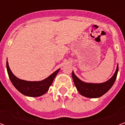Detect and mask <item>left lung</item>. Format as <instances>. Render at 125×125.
I'll use <instances>...</instances> for the list:
<instances>
[{
  "label": "left lung",
  "mask_w": 125,
  "mask_h": 125,
  "mask_svg": "<svg viewBox=\"0 0 125 125\" xmlns=\"http://www.w3.org/2000/svg\"><path fill=\"white\" fill-rule=\"evenodd\" d=\"M118 69L119 67L117 64L116 71L112 77L108 80H107L106 82L103 83H95L84 82L80 80L74 74L73 71L72 72V77L74 85L80 95L87 98H98L103 96L112 87V85H114L115 81L116 80Z\"/></svg>",
  "instance_id": "obj_1"
}]
</instances>
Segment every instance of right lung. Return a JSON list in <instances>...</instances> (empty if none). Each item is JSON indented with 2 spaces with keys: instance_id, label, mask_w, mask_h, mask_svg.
I'll return each mask as SVG.
<instances>
[{
  "instance_id": "right-lung-1",
  "label": "right lung",
  "mask_w": 125,
  "mask_h": 125,
  "mask_svg": "<svg viewBox=\"0 0 125 125\" xmlns=\"http://www.w3.org/2000/svg\"><path fill=\"white\" fill-rule=\"evenodd\" d=\"M6 68L9 78L14 87L23 95L32 97H40L47 93L55 76L60 70V69H59L42 81H26L19 79L13 74L10 69L8 61L6 62Z\"/></svg>"
}]
</instances>
